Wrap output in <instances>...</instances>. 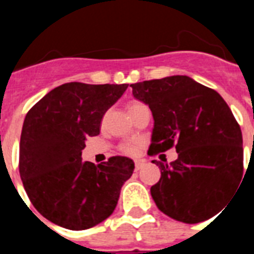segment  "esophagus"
<instances>
[{
    "instance_id": "esophagus-1",
    "label": "esophagus",
    "mask_w": 254,
    "mask_h": 254,
    "mask_svg": "<svg viewBox=\"0 0 254 254\" xmlns=\"http://www.w3.org/2000/svg\"><path fill=\"white\" fill-rule=\"evenodd\" d=\"M143 161L142 160H136L134 161V170H136V172H137V170H140L141 168L143 167Z\"/></svg>"
}]
</instances>
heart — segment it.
<instances>
[{"label": "heart", "mask_w": 254, "mask_h": 254, "mask_svg": "<svg viewBox=\"0 0 254 254\" xmlns=\"http://www.w3.org/2000/svg\"><path fill=\"white\" fill-rule=\"evenodd\" d=\"M141 105H143V104H141V103H138V102L131 103L128 107V112L133 111V109L141 107ZM138 147H140V142H137V141H133V142L123 143L122 147H121V150H122V152H125L126 155H134L136 152L138 151Z\"/></svg>", "instance_id": "b5f03b06"}]
</instances>
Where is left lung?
Segmentation results:
<instances>
[{"instance_id": "1", "label": "left lung", "mask_w": 254, "mask_h": 254, "mask_svg": "<svg viewBox=\"0 0 254 254\" xmlns=\"http://www.w3.org/2000/svg\"><path fill=\"white\" fill-rule=\"evenodd\" d=\"M131 87L154 117L147 154L172 147L178 152L170 164L152 160L161 172L150 190L159 210L187 224L216 215L243 176L242 131L229 105L219 93L188 76L149 80Z\"/></svg>"}]
</instances>
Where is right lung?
<instances>
[{"label": "right lung", "mask_w": 254, "mask_h": 254, "mask_svg": "<svg viewBox=\"0 0 254 254\" xmlns=\"http://www.w3.org/2000/svg\"><path fill=\"white\" fill-rule=\"evenodd\" d=\"M128 84L67 82L28 112L20 138L19 170L30 202L53 224L85 230L112 215L133 161L112 156L94 165L82 161L87 137L100 133L105 112Z\"/></svg>", "instance_id": "right-lung-1"}]
</instances>
